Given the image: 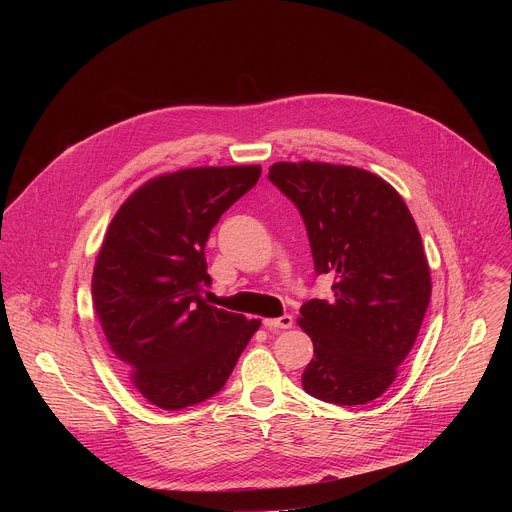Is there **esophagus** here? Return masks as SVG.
Here are the masks:
<instances>
[{"label":"esophagus","instance_id":"1","mask_svg":"<svg viewBox=\"0 0 512 512\" xmlns=\"http://www.w3.org/2000/svg\"><path fill=\"white\" fill-rule=\"evenodd\" d=\"M263 326L269 330H287L294 326V318H291L289 314H283L279 318H267V320H263Z\"/></svg>","mask_w":512,"mask_h":512}]
</instances>
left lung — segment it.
I'll use <instances>...</instances> for the list:
<instances>
[{
	"instance_id": "obj_1",
	"label": "left lung",
	"mask_w": 512,
	"mask_h": 512,
	"mask_svg": "<svg viewBox=\"0 0 512 512\" xmlns=\"http://www.w3.org/2000/svg\"><path fill=\"white\" fill-rule=\"evenodd\" d=\"M269 180L306 223L316 273L332 300H310L298 324L314 342L304 391L336 405L381 397L397 379L431 298L421 235L401 194L354 166L277 162Z\"/></svg>"
}]
</instances>
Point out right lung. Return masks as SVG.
Returning a JSON list of instances; mask_svg holds the SVG:
<instances>
[{"label":"right lung","mask_w":512,"mask_h":512,"mask_svg":"<svg viewBox=\"0 0 512 512\" xmlns=\"http://www.w3.org/2000/svg\"><path fill=\"white\" fill-rule=\"evenodd\" d=\"M261 166L162 174L115 212L93 269V302L135 391L178 411L221 391L261 320L208 304L204 247Z\"/></svg>","instance_id":"obj_1"}]
</instances>
